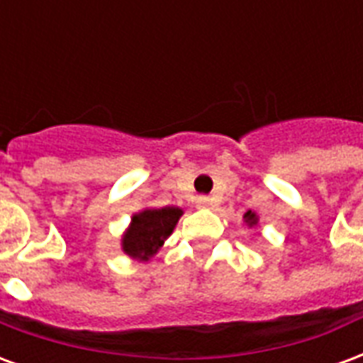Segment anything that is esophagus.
<instances>
[{
  "instance_id": "1",
  "label": "esophagus",
  "mask_w": 363,
  "mask_h": 363,
  "mask_svg": "<svg viewBox=\"0 0 363 363\" xmlns=\"http://www.w3.org/2000/svg\"><path fill=\"white\" fill-rule=\"evenodd\" d=\"M210 204H212V198L210 196H198L196 198L198 208H208Z\"/></svg>"
}]
</instances>
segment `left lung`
<instances>
[{"instance_id":"1","label":"left lung","mask_w":363,"mask_h":363,"mask_svg":"<svg viewBox=\"0 0 363 363\" xmlns=\"http://www.w3.org/2000/svg\"><path fill=\"white\" fill-rule=\"evenodd\" d=\"M243 218H245V223H247L249 228H255V225L259 223V218H257V213L251 212V210H249V212L245 213Z\"/></svg>"}]
</instances>
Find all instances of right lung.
I'll return each mask as SVG.
<instances>
[{
  "label": "right lung",
  "instance_id": "add662e5",
  "mask_svg": "<svg viewBox=\"0 0 363 363\" xmlns=\"http://www.w3.org/2000/svg\"><path fill=\"white\" fill-rule=\"evenodd\" d=\"M181 216L182 210L174 206L134 213L130 228L122 235V251L132 259L150 260L173 233Z\"/></svg>",
  "mask_w": 363,
  "mask_h": 363
}]
</instances>
